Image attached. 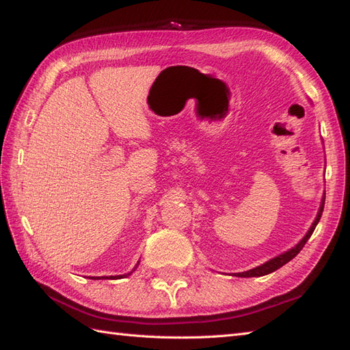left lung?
Instances as JSON below:
<instances>
[{
    "mask_svg": "<svg viewBox=\"0 0 350 350\" xmlns=\"http://www.w3.org/2000/svg\"><path fill=\"white\" fill-rule=\"evenodd\" d=\"M323 206H325V198L322 200V206H321V209H319L317 218H316V221L313 222V226H311V228L308 230V233L306 234V237H304V239H302L298 245H296L295 248L288 250L287 252H284V254H281V256H278V257H275V258L269 260V262H266V263H265V265H262V266H257V267H254V269H250V271H247V272H239V273H236V277H243V278H248V277H262V275H267V273H271V272H273V271L280 269L281 266H284V265H286V263H288L290 260H292L293 257L298 256V254H299V251L304 248V245H306V243H307V241L310 239V236L313 234L314 228H316V226H317V222L321 221L322 212H323Z\"/></svg>",
    "mask_w": 350,
    "mask_h": 350,
    "instance_id": "obj_1",
    "label": "left lung"
}]
</instances>
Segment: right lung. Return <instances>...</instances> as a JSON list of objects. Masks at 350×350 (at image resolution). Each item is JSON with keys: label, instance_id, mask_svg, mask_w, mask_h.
<instances>
[{"label": "right lung", "instance_id": "right-lung-1", "mask_svg": "<svg viewBox=\"0 0 350 350\" xmlns=\"http://www.w3.org/2000/svg\"><path fill=\"white\" fill-rule=\"evenodd\" d=\"M135 269H137V267H135ZM135 269H133V271H135ZM132 271V272H133ZM132 272H129V273H126V275H131ZM126 275H117V277H114V278H123V277H126ZM93 280H99V278H93Z\"/></svg>", "mask_w": 350, "mask_h": 350}]
</instances>
